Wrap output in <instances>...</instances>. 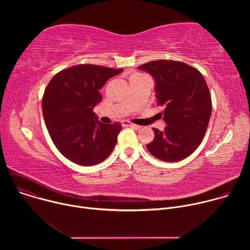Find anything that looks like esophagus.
I'll use <instances>...</instances> for the list:
<instances>
[{
	"label": "esophagus",
	"instance_id": "esophagus-1",
	"mask_svg": "<svg viewBox=\"0 0 250 250\" xmlns=\"http://www.w3.org/2000/svg\"><path fill=\"white\" fill-rule=\"evenodd\" d=\"M123 125H125V126H129V127H132V128H134V129H139V128H140L139 125H136L131 124V123L126 122V121H124V122H123Z\"/></svg>",
	"mask_w": 250,
	"mask_h": 250
}]
</instances>
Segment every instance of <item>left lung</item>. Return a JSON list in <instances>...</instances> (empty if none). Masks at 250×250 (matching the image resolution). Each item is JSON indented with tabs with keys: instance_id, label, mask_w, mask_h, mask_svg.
<instances>
[{
	"instance_id": "left-lung-1",
	"label": "left lung",
	"mask_w": 250,
	"mask_h": 250,
	"mask_svg": "<svg viewBox=\"0 0 250 250\" xmlns=\"http://www.w3.org/2000/svg\"><path fill=\"white\" fill-rule=\"evenodd\" d=\"M138 69L153 77L157 104L164 106L160 118L166 124L163 131L152 128L154 139L147 150L166 162L185 159L201 145L211 114L205 78L196 68L174 60L151 61Z\"/></svg>"
}]
</instances>
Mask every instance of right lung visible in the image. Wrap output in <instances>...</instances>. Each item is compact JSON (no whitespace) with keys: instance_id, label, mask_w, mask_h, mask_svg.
I'll use <instances>...</instances> for the list:
<instances>
[{"instance_id":"1","label":"right lung","mask_w":250,"mask_h":250,"mask_svg":"<svg viewBox=\"0 0 250 250\" xmlns=\"http://www.w3.org/2000/svg\"><path fill=\"white\" fill-rule=\"evenodd\" d=\"M123 71L80 64L60 71L48 83L42 98L44 122L54 146L70 161L92 166L113 152L122 125L102 124L93 110L102 101L104 83Z\"/></svg>"}]
</instances>
